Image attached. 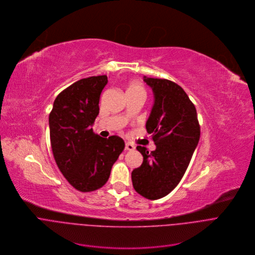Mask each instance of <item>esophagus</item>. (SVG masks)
I'll return each instance as SVG.
<instances>
[{"label": "esophagus", "mask_w": 255, "mask_h": 255, "mask_svg": "<svg viewBox=\"0 0 255 255\" xmlns=\"http://www.w3.org/2000/svg\"><path fill=\"white\" fill-rule=\"evenodd\" d=\"M125 149H126V150H133V149H134V145L131 144L130 142H126Z\"/></svg>", "instance_id": "34e87169"}]
</instances>
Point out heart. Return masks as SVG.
<instances>
[{
	"label": "heart",
	"mask_w": 255,
	"mask_h": 255,
	"mask_svg": "<svg viewBox=\"0 0 255 255\" xmlns=\"http://www.w3.org/2000/svg\"><path fill=\"white\" fill-rule=\"evenodd\" d=\"M128 93H143L144 94V90L141 84H139L138 82L130 81L127 87V94Z\"/></svg>",
	"instance_id": "heart-1"
}]
</instances>
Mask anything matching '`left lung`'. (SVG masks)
I'll return each mask as SVG.
<instances>
[{"label": "left lung", "mask_w": 255, "mask_h": 255, "mask_svg": "<svg viewBox=\"0 0 255 255\" xmlns=\"http://www.w3.org/2000/svg\"><path fill=\"white\" fill-rule=\"evenodd\" d=\"M143 81L154 93L145 128L156 149L136 146L143 161L131 172V181L139 195L157 200L173 191L183 178L200 138V127L195 106L181 86L146 76Z\"/></svg>", "instance_id": "1"}]
</instances>
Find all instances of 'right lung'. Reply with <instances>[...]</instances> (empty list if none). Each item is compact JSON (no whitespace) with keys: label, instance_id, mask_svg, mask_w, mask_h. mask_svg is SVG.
Wrapping results in <instances>:
<instances>
[{"label":"right lung","instance_id":"add662e5","mask_svg":"<svg viewBox=\"0 0 255 255\" xmlns=\"http://www.w3.org/2000/svg\"><path fill=\"white\" fill-rule=\"evenodd\" d=\"M108 76L80 79L58 94L49 115L50 140L55 162L70 185L81 192L103 187L125 148L123 138H104L92 126Z\"/></svg>","mask_w":255,"mask_h":255}]
</instances>
